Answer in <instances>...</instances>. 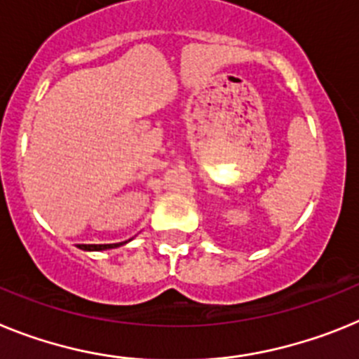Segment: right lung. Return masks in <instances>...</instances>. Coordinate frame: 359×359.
I'll list each match as a JSON object with an SVG mask.
<instances>
[{"label":"right lung","instance_id":"1","mask_svg":"<svg viewBox=\"0 0 359 359\" xmlns=\"http://www.w3.org/2000/svg\"><path fill=\"white\" fill-rule=\"evenodd\" d=\"M116 246H122V243L120 244H79V248L86 250V252H102V250L116 248Z\"/></svg>","mask_w":359,"mask_h":359}]
</instances>
